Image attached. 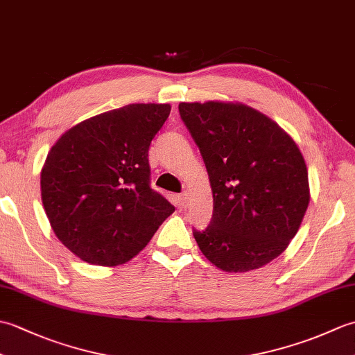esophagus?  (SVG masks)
Returning a JSON list of instances; mask_svg holds the SVG:
<instances>
[{"label":"esophagus","mask_w":355,"mask_h":355,"mask_svg":"<svg viewBox=\"0 0 355 355\" xmlns=\"http://www.w3.org/2000/svg\"><path fill=\"white\" fill-rule=\"evenodd\" d=\"M189 200H191V197H189V193H187V192L180 195V205H182V207L189 206Z\"/></svg>","instance_id":"esophagus-1"}]
</instances>
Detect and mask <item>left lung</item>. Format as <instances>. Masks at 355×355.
Returning a JSON list of instances; mask_svg holds the SVG:
<instances>
[{
	"mask_svg": "<svg viewBox=\"0 0 355 355\" xmlns=\"http://www.w3.org/2000/svg\"><path fill=\"white\" fill-rule=\"evenodd\" d=\"M200 148L214 195L201 253L223 271L245 273L277 258L310 202L304 155L275 120L239 102L178 105Z\"/></svg>",
	"mask_w": 355,
	"mask_h": 355,
	"instance_id": "1",
	"label": "left lung"
}]
</instances>
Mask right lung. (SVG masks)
Masks as SVG:
<instances>
[{"mask_svg":"<svg viewBox=\"0 0 355 355\" xmlns=\"http://www.w3.org/2000/svg\"><path fill=\"white\" fill-rule=\"evenodd\" d=\"M169 103H131L67 130L41 171V197L58 239L79 259L116 267L148 245L173 214L149 186L148 150Z\"/></svg>","mask_w":355,"mask_h":355,"instance_id":"1","label":"right lung"}]
</instances>
